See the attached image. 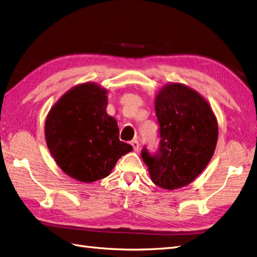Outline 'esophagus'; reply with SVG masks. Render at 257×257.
Wrapping results in <instances>:
<instances>
[{
	"label": "esophagus",
	"instance_id": "1",
	"mask_svg": "<svg viewBox=\"0 0 257 257\" xmlns=\"http://www.w3.org/2000/svg\"><path fill=\"white\" fill-rule=\"evenodd\" d=\"M131 145H132V147H133L134 151H138V150H139V148H141V145H139L138 141H136V139H135V141H132Z\"/></svg>",
	"mask_w": 257,
	"mask_h": 257
}]
</instances>
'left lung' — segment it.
<instances>
[{
    "instance_id": "8db88e82",
    "label": "left lung",
    "mask_w": 257,
    "mask_h": 257,
    "mask_svg": "<svg viewBox=\"0 0 257 257\" xmlns=\"http://www.w3.org/2000/svg\"><path fill=\"white\" fill-rule=\"evenodd\" d=\"M160 145L145 146L142 159L154 184L165 190L188 185L208 165L217 142V122L197 92L180 83L167 84L155 98Z\"/></svg>"
}]
</instances>
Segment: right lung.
Listing matches in <instances>:
<instances>
[{
  "label": "right lung",
  "instance_id": "add662e5",
  "mask_svg": "<svg viewBox=\"0 0 257 257\" xmlns=\"http://www.w3.org/2000/svg\"><path fill=\"white\" fill-rule=\"evenodd\" d=\"M107 92L94 83L69 90L48 113L46 142L65 174L93 182L110 174L115 163L133 150L119 139L116 121L106 113Z\"/></svg>",
  "mask_w": 257,
  "mask_h": 257
}]
</instances>
